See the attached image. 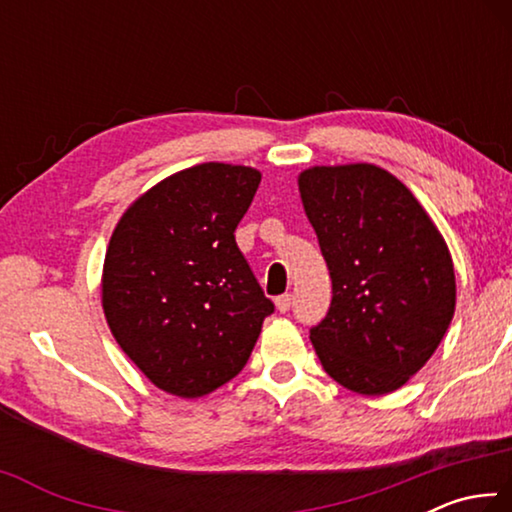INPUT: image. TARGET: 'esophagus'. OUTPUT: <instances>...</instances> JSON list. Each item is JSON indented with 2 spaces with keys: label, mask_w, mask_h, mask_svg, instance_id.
<instances>
[{
  "label": "esophagus",
  "mask_w": 512,
  "mask_h": 512,
  "mask_svg": "<svg viewBox=\"0 0 512 512\" xmlns=\"http://www.w3.org/2000/svg\"><path fill=\"white\" fill-rule=\"evenodd\" d=\"M291 305H293L291 293H284V296H277L275 298V307H277V311H280V314H287V311L291 309Z\"/></svg>",
  "instance_id": "1"
}]
</instances>
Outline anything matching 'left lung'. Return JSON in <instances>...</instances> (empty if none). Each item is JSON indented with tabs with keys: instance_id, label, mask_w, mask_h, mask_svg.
Returning a JSON list of instances; mask_svg holds the SVG:
<instances>
[{
	"instance_id": "1",
	"label": "left lung",
	"mask_w": 512,
	"mask_h": 512,
	"mask_svg": "<svg viewBox=\"0 0 512 512\" xmlns=\"http://www.w3.org/2000/svg\"><path fill=\"white\" fill-rule=\"evenodd\" d=\"M298 187L332 277V305L309 329L318 359L348 391L393 393L454 318L445 239L409 187L375 164L311 167Z\"/></svg>"
}]
</instances>
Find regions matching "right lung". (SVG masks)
<instances>
[{
	"label": "right lung",
	"instance_id": "obj_1",
	"mask_svg": "<svg viewBox=\"0 0 512 512\" xmlns=\"http://www.w3.org/2000/svg\"><path fill=\"white\" fill-rule=\"evenodd\" d=\"M262 173L205 162L160 180L121 216L101 302L119 348L155 386L203 397L237 377L273 302L235 241Z\"/></svg>",
	"mask_w": 512,
	"mask_h": 512
}]
</instances>
